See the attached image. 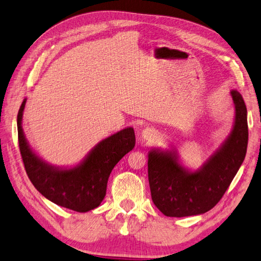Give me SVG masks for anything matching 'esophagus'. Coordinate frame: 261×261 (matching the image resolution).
<instances>
[{
	"label": "esophagus",
	"mask_w": 261,
	"mask_h": 261,
	"mask_svg": "<svg viewBox=\"0 0 261 261\" xmlns=\"http://www.w3.org/2000/svg\"><path fill=\"white\" fill-rule=\"evenodd\" d=\"M156 136H157V130L154 128V127H146V128H144L142 132V137L145 139V141H148V142L154 141Z\"/></svg>",
	"instance_id": "34e87169"
}]
</instances>
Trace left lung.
Wrapping results in <instances>:
<instances>
[{
	"instance_id": "1",
	"label": "left lung",
	"mask_w": 261,
	"mask_h": 261,
	"mask_svg": "<svg viewBox=\"0 0 261 261\" xmlns=\"http://www.w3.org/2000/svg\"><path fill=\"white\" fill-rule=\"evenodd\" d=\"M230 94L234 104L232 129L200 168L192 171L184 167L177 150H149L151 199L167 217H186L211 211L243 164L248 145L247 109L239 92L232 90Z\"/></svg>"
}]
</instances>
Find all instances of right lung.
<instances>
[{
    "instance_id": "add662e5",
    "label": "right lung",
    "mask_w": 261,
    "mask_h": 261,
    "mask_svg": "<svg viewBox=\"0 0 261 261\" xmlns=\"http://www.w3.org/2000/svg\"><path fill=\"white\" fill-rule=\"evenodd\" d=\"M27 98L17 114L18 146L25 170L39 192L54 204L86 213L96 208L106 195L109 177L115 165L135 146V133L127 127L100 141L79 165L56 167L31 149L22 128Z\"/></svg>"
}]
</instances>
